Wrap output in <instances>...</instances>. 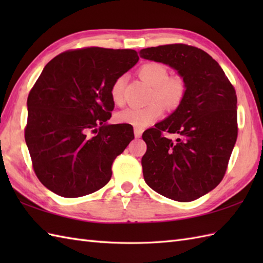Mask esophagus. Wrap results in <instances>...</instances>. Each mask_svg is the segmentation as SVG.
I'll return each instance as SVG.
<instances>
[{"label": "esophagus", "mask_w": 263, "mask_h": 263, "mask_svg": "<svg viewBox=\"0 0 263 263\" xmlns=\"http://www.w3.org/2000/svg\"><path fill=\"white\" fill-rule=\"evenodd\" d=\"M142 132H143L142 128L135 127V137H136V138H140L141 135H142Z\"/></svg>", "instance_id": "obj_1"}]
</instances>
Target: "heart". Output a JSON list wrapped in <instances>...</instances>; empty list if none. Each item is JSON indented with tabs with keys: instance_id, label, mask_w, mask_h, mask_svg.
Wrapping results in <instances>:
<instances>
[{
	"instance_id": "b5f03b06",
	"label": "heart",
	"mask_w": 263,
	"mask_h": 263,
	"mask_svg": "<svg viewBox=\"0 0 263 263\" xmlns=\"http://www.w3.org/2000/svg\"><path fill=\"white\" fill-rule=\"evenodd\" d=\"M142 80L154 87L152 100L155 103L146 107L131 106L120 110L115 115L119 123H125L136 127H144L158 120L164 111L163 105L168 110H174L182 104L187 92V82L181 74L168 76L167 66L159 62H147L138 70ZM125 77H117L110 86V98L116 105L124 103Z\"/></svg>"
}]
</instances>
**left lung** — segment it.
<instances>
[{"mask_svg":"<svg viewBox=\"0 0 263 263\" xmlns=\"http://www.w3.org/2000/svg\"><path fill=\"white\" fill-rule=\"evenodd\" d=\"M185 78L187 92L177 109L143 132L144 181L164 197L189 202L215 189L225 176L237 139L235 88L208 53L185 44L141 49ZM176 133V142L163 132Z\"/></svg>","mask_w":263,"mask_h":263,"instance_id":"8db88e82","label":"left lung"}]
</instances>
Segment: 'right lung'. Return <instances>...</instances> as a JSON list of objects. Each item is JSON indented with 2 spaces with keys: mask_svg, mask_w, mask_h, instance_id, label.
Segmentation results:
<instances>
[{
  "mask_svg": "<svg viewBox=\"0 0 263 263\" xmlns=\"http://www.w3.org/2000/svg\"><path fill=\"white\" fill-rule=\"evenodd\" d=\"M139 60L133 49L85 47L59 54L28 95L25 139L38 180L64 198L98 191L133 138L130 124L107 125L110 86Z\"/></svg>",
  "mask_w": 263,
  "mask_h": 263,
  "instance_id": "obj_1",
  "label": "right lung"
}]
</instances>
